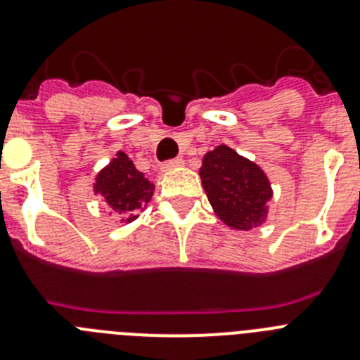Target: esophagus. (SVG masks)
Instances as JSON below:
<instances>
[{"mask_svg": "<svg viewBox=\"0 0 360 360\" xmlns=\"http://www.w3.org/2000/svg\"><path fill=\"white\" fill-rule=\"evenodd\" d=\"M182 165H184V160H182V158H174V160L165 162V164L162 165V171H171V169H176V167H182Z\"/></svg>", "mask_w": 360, "mask_h": 360, "instance_id": "obj_1", "label": "esophagus"}]
</instances>
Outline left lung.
<instances>
[{
	"label": "left lung",
	"mask_w": 360,
	"mask_h": 360,
	"mask_svg": "<svg viewBox=\"0 0 360 360\" xmlns=\"http://www.w3.org/2000/svg\"><path fill=\"white\" fill-rule=\"evenodd\" d=\"M200 178L212 212L227 227L250 231L266 224L274 191L256 162L219 144L203 155Z\"/></svg>",
	"instance_id": "obj_1"
}]
</instances>
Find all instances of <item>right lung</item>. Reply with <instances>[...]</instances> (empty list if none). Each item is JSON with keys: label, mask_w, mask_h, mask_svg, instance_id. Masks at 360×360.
Returning <instances> with one entry per match:
<instances>
[{"label": "right lung", "mask_w": 360, "mask_h": 360, "mask_svg": "<svg viewBox=\"0 0 360 360\" xmlns=\"http://www.w3.org/2000/svg\"><path fill=\"white\" fill-rule=\"evenodd\" d=\"M94 196H101L111 211L120 216V224L135 221L151 202L155 184L136 169L131 158L119 149L103 169L94 176Z\"/></svg>", "instance_id": "add662e5"}]
</instances>
